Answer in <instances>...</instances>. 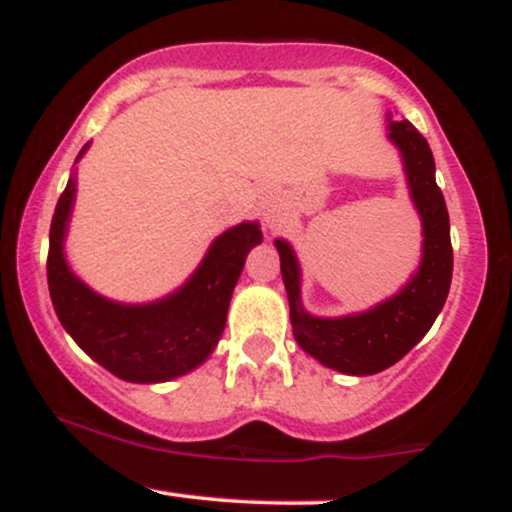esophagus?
Returning a JSON list of instances; mask_svg holds the SVG:
<instances>
[{"instance_id":"esophagus-1","label":"esophagus","mask_w":512,"mask_h":512,"mask_svg":"<svg viewBox=\"0 0 512 512\" xmlns=\"http://www.w3.org/2000/svg\"><path fill=\"white\" fill-rule=\"evenodd\" d=\"M264 221H267V226L269 228H274V226H279V223H281V219H279V214H276V211H272V209H267V211H264Z\"/></svg>"}]
</instances>
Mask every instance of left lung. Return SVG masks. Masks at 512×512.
Segmentation results:
<instances>
[{
  "mask_svg": "<svg viewBox=\"0 0 512 512\" xmlns=\"http://www.w3.org/2000/svg\"><path fill=\"white\" fill-rule=\"evenodd\" d=\"M387 139L399 149L409 197L421 219V262L395 296L363 313L317 317L303 308L301 264L286 240L276 238L281 279L289 296L293 337L305 354L346 375H373L395 366L436 322L452 281L448 207L436 185L431 146L407 120L387 113Z\"/></svg>",
  "mask_w": 512,
  "mask_h": 512,
  "instance_id": "obj_1",
  "label": "left lung"
}]
</instances>
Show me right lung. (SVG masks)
Listing matches in <instances>:
<instances>
[{"mask_svg":"<svg viewBox=\"0 0 512 512\" xmlns=\"http://www.w3.org/2000/svg\"><path fill=\"white\" fill-rule=\"evenodd\" d=\"M74 199L76 173L55 207L48 252L50 298L69 337L127 383H166L202 366L226 327L245 257L262 243L260 223L243 221L223 231L190 279L168 296L151 303H117L84 284L64 257Z\"/></svg>","mask_w":512,"mask_h":512,"instance_id":"1","label":"right lung"}]
</instances>
